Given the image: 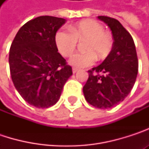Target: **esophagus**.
I'll return each mask as SVG.
<instances>
[{
    "label": "esophagus",
    "instance_id": "34e87169",
    "mask_svg": "<svg viewBox=\"0 0 149 149\" xmlns=\"http://www.w3.org/2000/svg\"><path fill=\"white\" fill-rule=\"evenodd\" d=\"M77 71H78V70H77V68H75V67H73V68H72V72H73V73H76V72H77Z\"/></svg>",
    "mask_w": 149,
    "mask_h": 149
}]
</instances>
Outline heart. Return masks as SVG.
Here are the masks:
<instances>
[{
  "label": "heart",
  "mask_w": 149,
  "mask_h": 149,
  "mask_svg": "<svg viewBox=\"0 0 149 149\" xmlns=\"http://www.w3.org/2000/svg\"><path fill=\"white\" fill-rule=\"evenodd\" d=\"M67 29H60L55 35V42L58 52L64 57H69L75 52L78 41L86 40L84 44V52H77L70 59V64L77 68L91 65L96 57L105 58L112 50L114 40L110 33L104 31V26L97 20L86 19L71 26Z\"/></svg>",
  "instance_id": "1"
}]
</instances>
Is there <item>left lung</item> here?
I'll list each match as a JSON object with an SVG mask.
<instances>
[{
  "label": "left lung",
  "mask_w": 149,
  "mask_h": 149,
  "mask_svg": "<svg viewBox=\"0 0 149 149\" xmlns=\"http://www.w3.org/2000/svg\"><path fill=\"white\" fill-rule=\"evenodd\" d=\"M98 19L109 26L114 44L104 62L88 71L83 91L92 106L109 109L123 102L131 91L138 72V58L134 40L123 25L108 16Z\"/></svg>",
  "instance_id": "left-lung-1"
}]
</instances>
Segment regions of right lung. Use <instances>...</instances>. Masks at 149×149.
<instances>
[{
	"instance_id": "1",
	"label": "right lung",
	"mask_w": 149,
	"mask_h": 149,
	"mask_svg": "<svg viewBox=\"0 0 149 149\" xmlns=\"http://www.w3.org/2000/svg\"><path fill=\"white\" fill-rule=\"evenodd\" d=\"M65 22L48 15L33 19L19 28L10 46L12 81L22 98L36 108L56 104L72 74L55 42L56 33Z\"/></svg>"
}]
</instances>
